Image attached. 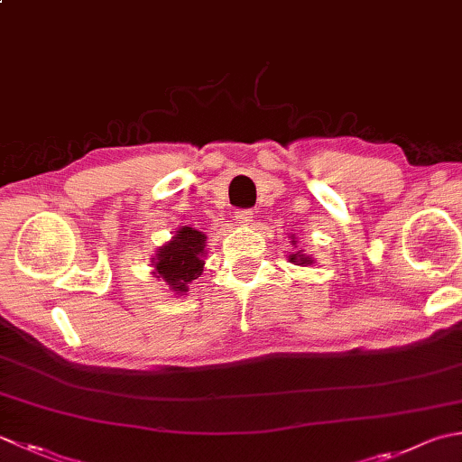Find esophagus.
Segmentation results:
<instances>
[{
  "label": "esophagus",
  "mask_w": 462,
  "mask_h": 462,
  "mask_svg": "<svg viewBox=\"0 0 462 462\" xmlns=\"http://www.w3.org/2000/svg\"><path fill=\"white\" fill-rule=\"evenodd\" d=\"M252 218H254V216H252V210H238V212H236L238 224H250Z\"/></svg>",
  "instance_id": "1"
}]
</instances>
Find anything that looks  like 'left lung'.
<instances>
[{
  "mask_svg": "<svg viewBox=\"0 0 462 462\" xmlns=\"http://www.w3.org/2000/svg\"><path fill=\"white\" fill-rule=\"evenodd\" d=\"M292 242L296 244V240H292ZM291 262H294V264H298V266H309V264H312V258L302 254V250H300V252H296V254H291Z\"/></svg>",
  "mask_w": 462,
  "mask_h": 462,
  "instance_id": "obj_1",
  "label": "left lung"
}]
</instances>
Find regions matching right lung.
<instances>
[{"instance_id": "obj_1", "label": "right lung", "mask_w": 462, "mask_h": 462, "mask_svg": "<svg viewBox=\"0 0 462 462\" xmlns=\"http://www.w3.org/2000/svg\"><path fill=\"white\" fill-rule=\"evenodd\" d=\"M206 254V234L184 226L176 232V236L164 246L158 248V254L152 258L153 268L170 286L174 294L188 292V284L202 274Z\"/></svg>"}]
</instances>
